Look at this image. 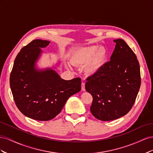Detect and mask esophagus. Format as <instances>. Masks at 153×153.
<instances>
[{"label": "esophagus", "mask_w": 153, "mask_h": 153, "mask_svg": "<svg viewBox=\"0 0 153 153\" xmlns=\"http://www.w3.org/2000/svg\"><path fill=\"white\" fill-rule=\"evenodd\" d=\"M82 91H85V83L84 82H82Z\"/></svg>", "instance_id": "esophagus-1"}]
</instances>
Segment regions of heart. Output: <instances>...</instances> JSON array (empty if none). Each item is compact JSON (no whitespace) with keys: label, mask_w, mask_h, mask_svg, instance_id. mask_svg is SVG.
I'll use <instances>...</instances> for the list:
<instances>
[{"label":"heart","mask_w":153,"mask_h":153,"mask_svg":"<svg viewBox=\"0 0 153 153\" xmlns=\"http://www.w3.org/2000/svg\"><path fill=\"white\" fill-rule=\"evenodd\" d=\"M108 57L106 48L103 46L91 45L74 50L70 55L71 64L76 66H84V71L88 76L98 75L104 68ZM67 68L72 69L69 64Z\"/></svg>","instance_id":"b5f03b06"}]
</instances>
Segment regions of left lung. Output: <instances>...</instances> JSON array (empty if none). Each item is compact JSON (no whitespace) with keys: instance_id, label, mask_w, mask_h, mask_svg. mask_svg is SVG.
I'll return each mask as SVG.
<instances>
[{"instance_id":"obj_1","label":"left lung","mask_w":153,"mask_h":153,"mask_svg":"<svg viewBox=\"0 0 153 153\" xmlns=\"http://www.w3.org/2000/svg\"><path fill=\"white\" fill-rule=\"evenodd\" d=\"M116 43L110 57L98 75L90 76L85 90L93 100L91 112L103 121H112L129 112L140 87V65L135 54L122 39Z\"/></svg>"}]
</instances>
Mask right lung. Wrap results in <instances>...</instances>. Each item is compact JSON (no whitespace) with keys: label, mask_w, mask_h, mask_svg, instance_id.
Wrapping results in <instances>:
<instances>
[{"label":"right lung","mask_w":153,"mask_h":153,"mask_svg":"<svg viewBox=\"0 0 153 153\" xmlns=\"http://www.w3.org/2000/svg\"><path fill=\"white\" fill-rule=\"evenodd\" d=\"M49 41L35 39L18 53L10 75L14 100L20 112L27 117L46 121L61 112L68 99L81 90V79L65 80L52 67L41 68L38 62Z\"/></svg>","instance_id":"1"}]
</instances>
